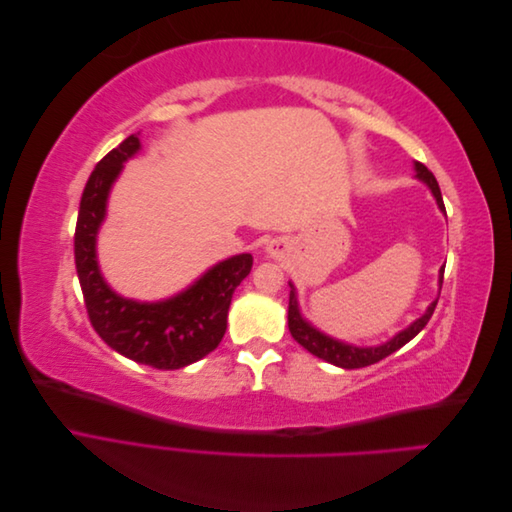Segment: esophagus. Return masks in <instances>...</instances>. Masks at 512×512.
<instances>
[{"mask_svg": "<svg viewBox=\"0 0 512 512\" xmlns=\"http://www.w3.org/2000/svg\"><path fill=\"white\" fill-rule=\"evenodd\" d=\"M267 252L273 256V258H280L282 256V245L277 243V241H273V243H269V247H267Z\"/></svg>", "mask_w": 512, "mask_h": 512, "instance_id": "1", "label": "esophagus"}]
</instances>
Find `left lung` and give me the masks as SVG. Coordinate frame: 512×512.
Masks as SVG:
<instances>
[{
    "label": "left lung",
    "mask_w": 512,
    "mask_h": 512,
    "mask_svg": "<svg viewBox=\"0 0 512 512\" xmlns=\"http://www.w3.org/2000/svg\"><path fill=\"white\" fill-rule=\"evenodd\" d=\"M414 168H416V177L421 179L423 183H427V188L431 190V194L436 196V203L442 211L444 209V200H442V192H440V185L436 181V177H433L431 170L421 164V162H414ZM442 280H444V269H440V288H442ZM438 305V299L433 301L427 312L414 320L408 329H404L401 333H397L391 342H386L382 346H374V348H356L352 344H344V342H337V339L329 337L320 333L318 329H314L312 324H309L307 320H303L301 312H299V303H297V292H294V286L290 284V301H288V329L292 333V337L297 339V342L307 350L312 352L314 356H318V359L327 361V363H333L337 367H344V369H359V367H367V365H374L382 359H386V356L393 354L395 350H399L401 346H406L412 337H416L418 333H421L425 329V324L429 322L433 309H436Z\"/></svg>",
    "instance_id": "1"
}]
</instances>
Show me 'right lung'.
I'll return each mask as SVG.
<instances>
[{"label": "right lung", "mask_w": 512, "mask_h": 512, "mask_svg": "<svg viewBox=\"0 0 512 512\" xmlns=\"http://www.w3.org/2000/svg\"><path fill=\"white\" fill-rule=\"evenodd\" d=\"M141 149L132 134L96 164L83 190L74 232L76 273L91 327L128 359L156 369H179L220 346L226 333L232 292L252 271V254L232 256L209 269L196 284L173 299L138 303L106 286L96 260V235L106 213V198L123 162Z\"/></svg>", "instance_id": "1"}]
</instances>
